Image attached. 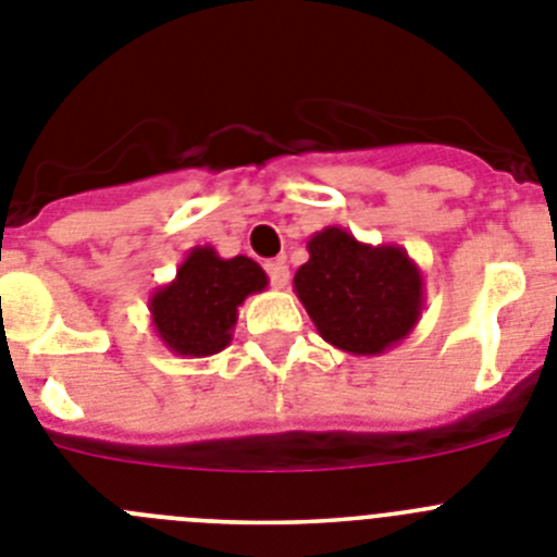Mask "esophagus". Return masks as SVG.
Wrapping results in <instances>:
<instances>
[{
    "instance_id": "esophagus-1",
    "label": "esophagus",
    "mask_w": 557,
    "mask_h": 557,
    "mask_svg": "<svg viewBox=\"0 0 557 557\" xmlns=\"http://www.w3.org/2000/svg\"><path fill=\"white\" fill-rule=\"evenodd\" d=\"M264 270H268L270 284H273L275 289H284V287H287V282H289V268H287V264H284V259H273V262L264 264Z\"/></svg>"
}]
</instances>
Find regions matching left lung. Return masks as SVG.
<instances>
[{"instance_id": "left-lung-1", "label": "left lung", "mask_w": 557, "mask_h": 557, "mask_svg": "<svg viewBox=\"0 0 557 557\" xmlns=\"http://www.w3.org/2000/svg\"><path fill=\"white\" fill-rule=\"evenodd\" d=\"M295 295L329 346L379 357L412 334L424 312V275L398 245L359 243L329 225L309 236Z\"/></svg>"}]
</instances>
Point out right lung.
<instances>
[{"mask_svg":"<svg viewBox=\"0 0 557 557\" xmlns=\"http://www.w3.org/2000/svg\"><path fill=\"white\" fill-rule=\"evenodd\" d=\"M264 287L268 273L253 259H223L211 245H195L175 278L150 295L152 329L178 357H211L234 337L245 298Z\"/></svg>","mask_w":557,"mask_h":557,"instance_id":"add662e5","label":"right lung"}]
</instances>
